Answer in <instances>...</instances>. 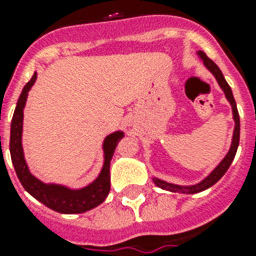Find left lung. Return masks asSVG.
I'll return each instance as SVG.
<instances>
[{
    "label": "left lung",
    "instance_id": "left-lung-1",
    "mask_svg": "<svg viewBox=\"0 0 256 256\" xmlns=\"http://www.w3.org/2000/svg\"><path fill=\"white\" fill-rule=\"evenodd\" d=\"M198 58L203 62L204 67L208 70L212 74L216 79V82L220 84V88L222 89V92L225 93L226 100L229 101V104L232 106V114H233V120H234V128H233V136H232V144L230 148L228 150V154L225 155V158L215 166V168L212 172H210L207 177H204L200 182L193 184V185H178V184H172L167 182L164 180H160L158 177H152V181L155 184L156 186L164 189V190H168V192L174 193H185V194H193V193L203 192L206 189L211 188L214 184H216L220 181V178L224 177V174L228 172V168L232 164V162L236 156L237 148H238V141H240V116H238V111H237L236 101H234V97H233V93H232L230 86L226 82L224 74L220 70V67L211 60V58H207V54L204 52H198Z\"/></svg>",
    "mask_w": 256,
    "mask_h": 256
}]
</instances>
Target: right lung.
Returning <instances> with one entry per match:
<instances>
[{
  "instance_id": "obj_1",
  "label": "right lung",
  "mask_w": 256,
  "mask_h": 256,
  "mask_svg": "<svg viewBox=\"0 0 256 256\" xmlns=\"http://www.w3.org/2000/svg\"><path fill=\"white\" fill-rule=\"evenodd\" d=\"M36 72H34L30 82H27L22 94H20L16 108H14L12 124H10V141H9V150L14 163V172L23 185V188L30 193L31 196L38 202L45 204L53 211L60 214H80L89 210L100 206L108 196L111 188V176H110V164L116 150L118 142L123 138L122 130H116L108 134L102 141V154L104 160L98 176L82 188H70L67 185L53 182H44L36 178L28 168L26 162L24 150L22 144L23 136V111H24L26 101L28 92L36 84Z\"/></svg>"
}]
</instances>
